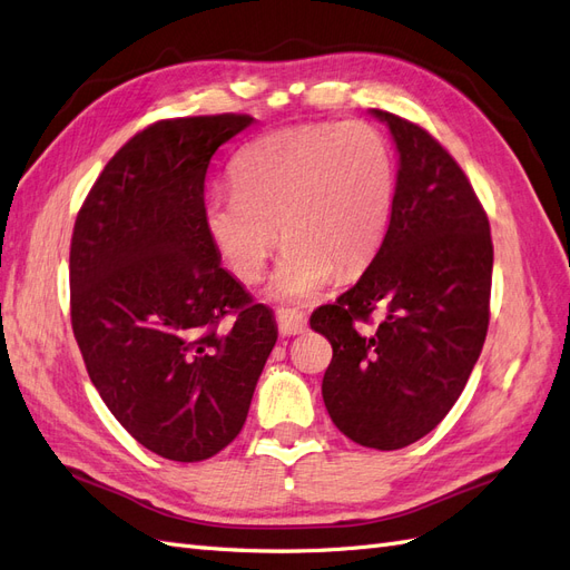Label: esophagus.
I'll return each instance as SVG.
<instances>
[{"label":"esophagus","mask_w":570,"mask_h":570,"mask_svg":"<svg viewBox=\"0 0 570 570\" xmlns=\"http://www.w3.org/2000/svg\"><path fill=\"white\" fill-rule=\"evenodd\" d=\"M276 325H279V332L284 334V337H291V334H303L305 330H308V320H305V315L298 311L282 308L279 313H276Z\"/></svg>","instance_id":"34e87169"}]
</instances>
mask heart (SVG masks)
Wrapping results in <instances>:
<instances>
[{
    "instance_id": "1",
    "label": "heart",
    "mask_w": 570,
    "mask_h": 570,
    "mask_svg": "<svg viewBox=\"0 0 570 570\" xmlns=\"http://www.w3.org/2000/svg\"><path fill=\"white\" fill-rule=\"evenodd\" d=\"M236 187L204 202L218 255L255 284L286 240L272 279L284 303L315 298L332 279L363 269L381 247L395 202V158L368 122L286 127L247 146L233 164Z\"/></svg>"
}]
</instances>
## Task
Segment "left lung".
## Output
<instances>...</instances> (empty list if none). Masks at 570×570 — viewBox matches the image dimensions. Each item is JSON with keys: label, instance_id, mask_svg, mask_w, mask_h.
Segmentation results:
<instances>
[{"label": "left lung", "instance_id": "1", "mask_svg": "<svg viewBox=\"0 0 570 570\" xmlns=\"http://www.w3.org/2000/svg\"><path fill=\"white\" fill-rule=\"evenodd\" d=\"M371 115L400 154L390 226L361 279L320 305L311 327L332 344L323 400L334 426L400 450L441 424L470 381L489 330L493 245L458 160L424 127ZM375 309L382 325L366 331Z\"/></svg>", "mask_w": 570, "mask_h": 570}]
</instances>
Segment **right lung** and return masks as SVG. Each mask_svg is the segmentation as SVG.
I'll list each match as a JSON object with an SVG mask.
<instances>
[{
    "label": "right lung",
    "mask_w": 570,
    "mask_h": 570,
    "mask_svg": "<svg viewBox=\"0 0 570 570\" xmlns=\"http://www.w3.org/2000/svg\"><path fill=\"white\" fill-rule=\"evenodd\" d=\"M250 125L224 112L141 129L98 175L71 236V330L91 383L137 443L175 462L240 433L276 344L272 311L204 228L209 160Z\"/></svg>",
    "instance_id": "add662e5"
}]
</instances>
